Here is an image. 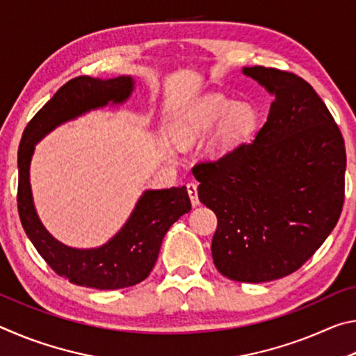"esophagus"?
I'll list each match as a JSON object with an SVG mask.
<instances>
[{"mask_svg": "<svg viewBox=\"0 0 356 356\" xmlns=\"http://www.w3.org/2000/svg\"><path fill=\"white\" fill-rule=\"evenodd\" d=\"M186 191H188L191 206L193 207L200 206V197H197V186H196V184H186Z\"/></svg>", "mask_w": 356, "mask_h": 356, "instance_id": "esophagus-1", "label": "esophagus"}]
</instances>
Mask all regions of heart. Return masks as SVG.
Listing matches in <instances>:
<instances>
[{
    "label": "heart",
    "mask_w": 356,
    "mask_h": 356,
    "mask_svg": "<svg viewBox=\"0 0 356 356\" xmlns=\"http://www.w3.org/2000/svg\"><path fill=\"white\" fill-rule=\"evenodd\" d=\"M257 111L250 104L236 102L220 94L206 95L180 111L171 125L172 141L191 146L215 129L204 147L210 160H220L238 147L257 127ZM172 159V150H166Z\"/></svg>",
    "instance_id": "1"
}]
</instances>
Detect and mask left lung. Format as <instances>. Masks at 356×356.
<instances>
[{
  "mask_svg": "<svg viewBox=\"0 0 356 356\" xmlns=\"http://www.w3.org/2000/svg\"><path fill=\"white\" fill-rule=\"evenodd\" d=\"M273 95L254 140L213 163L197 165L200 201L218 227L216 270L265 282L298 270L333 231L344 204V138L309 83L262 65L243 67Z\"/></svg>",
  "mask_w": 356,
  "mask_h": 356,
  "instance_id": "left-lung-1",
  "label": "left lung"
}]
</instances>
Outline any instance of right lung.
I'll list each match as a JSON object with an SVG mask.
<instances>
[{"label":"right lung","mask_w":356,"mask_h":356,"mask_svg":"<svg viewBox=\"0 0 356 356\" xmlns=\"http://www.w3.org/2000/svg\"><path fill=\"white\" fill-rule=\"evenodd\" d=\"M135 80L129 75L102 80L76 76L42 106L23 131L19 147V215L34 248L59 276L72 284L114 291L146 280L159 257L165 234L191 210L185 186L144 190L124 226L95 248H72L59 242L42 225L34 206L29 168L35 144L69 120L130 99Z\"/></svg>","instance_id":"1"}]
</instances>
